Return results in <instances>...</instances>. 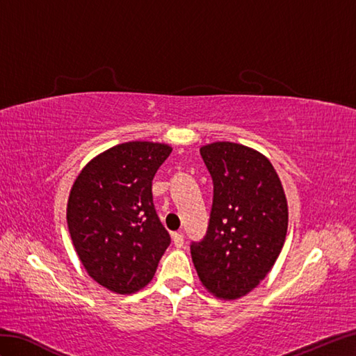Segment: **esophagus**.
Returning a JSON list of instances; mask_svg holds the SVG:
<instances>
[{
	"label": "esophagus",
	"mask_w": 356,
	"mask_h": 356,
	"mask_svg": "<svg viewBox=\"0 0 356 356\" xmlns=\"http://www.w3.org/2000/svg\"><path fill=\"white\" fill-rule=\"evenodd\" d=\"M172 243L176 248H182L185 243V238H184V232L179 231V232H172Z\"/></svg>",
	"instance_id": "esophagus-1"
}]
</instances>
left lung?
<instances>
[{"instance_id":"1","label":"left lung","mask_w":356,"mask_h":356,"mask_svg":"<svg viewBox=\"0 0 356 356\" xmlns=\"http://www.w3.org/2000/svg\"><path fill=\"white\" fill-rule=\"evenodd\" d=\"M213 179L207 234L191 241L202 284L223 300L251 292L274 266L287 232V202L274 166L240 143L200 148Z\"/></svg>"}]
</instances>
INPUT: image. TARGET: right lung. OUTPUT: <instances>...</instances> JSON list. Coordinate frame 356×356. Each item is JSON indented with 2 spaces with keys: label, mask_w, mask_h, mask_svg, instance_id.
<instances>
[{
  "label": "right lung",
  "mask_w": 356,
  "mask_h": 356,
  "mask_svg": "<svg viewBox=\"0 0 356 356\" xmlns=\"http://www.w3.org/2000/svg\"><path fill=\"white\" fill-rule=\"evenodd\" d=\"M170 154L163 143H120L95 157L72 188L73 246L88 275L113 292L147 286L171 243L151 194V180Z\"/></svg>",
  "instance_id": "add662e5"
}]
</instances>
